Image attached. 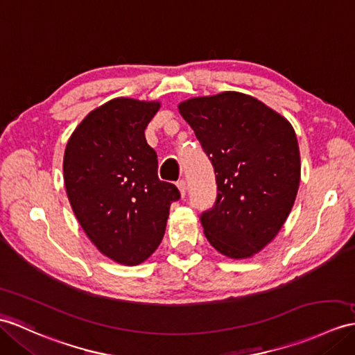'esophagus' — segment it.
Masks as SVG:
<instances>
[{
    "instance_id": "esophagus-1",
    "label": "esophagus",
    "mask_w": 355,
    "mask_h": 355,
    "mask_svg": "<svg viewBox=\"0 0 355 355\" xmlns=\"http://www.w3.org/2000/svg\"><path fill=\"white\" fill-rule=\"evenodd\" d=\"M177 186H178V189H180V193H181V196H184V195H186V192H187L186 181H184V180H180L178 183H177Z\"/></svg>"
}]
</instances>
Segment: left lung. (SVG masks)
<instances>
[{
	"label": "left lung",
	"mask_w": 355,
	"mask_h": 355,
	"mask_svg": "<svg viewBox=\"0 0 355 355\" xmlns=\"http://www.w3.org/2000/svg\"><path fill=\"white\" fill-rule=\"evenodd\" d=\"M215 168L218 196L201 215L210 245L248 259L274 241L289 216L301 180L300 146L291 122L241 92L178 104Z\"/></svg>",
	"instance_id": "8db88e82"
}]
</instances>
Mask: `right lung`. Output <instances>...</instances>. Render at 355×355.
I'll list each match as a JSON object with an SVG mask.
<instances>
[{"instance_id":"add662e5","label":"right lung","mask_w":355,"mask_h":355,"mask_svg":"<svg viewBox=\"0 0 355 355\" xmlns=\"http://www.w3.org/2000/svg\"><path fill=\"white\" fill-rule=\"evenodd\" d=\"M159 101L114 98L90 112L66 144L63 178L73 215L100 252L139 265L157 250L178 189L157 175L145 128Z\"/></svg>"}]
</instances>
